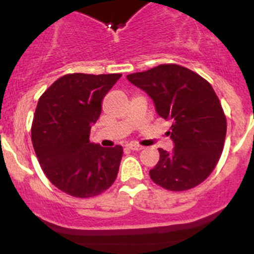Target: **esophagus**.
Returning a JSON list of instances; mask_svg holds the SVG:
<instances>
[{"instance_id": "esophagus-1", "label": "esophagus", "mask_w": 254, "mask_h": 254, "mask_svg": "<svg viewBox=\"0 0 254 254\" xmlns=\"http://www.w3.org/2000/svg\"><path fill=\"white\" fill-rule=\"evenodd\" d=\"M127 147L130 148V150H132V151H140L143 148L142 146L137 145V143H129V145H127Z\"/></svg>"}]
</instances>
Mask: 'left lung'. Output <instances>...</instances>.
Instances as JSON below:
<instances>
[{
  "mask_svg": "<svg viewBox=\"0 0 254 254\" xmlns=\"http://www.w3.org/2000/svg\"><path fill=\"white\" fill-rule=\"evenodd\" d=\"M127 78L152 98L157 114L172 123L171 152L158 148L150 171L156 184L172 191L188 190L214 171L224 150L226 117L211 84L198 73L165 64Z\"/></svg>",
  "mask_w": 254,
  "mask_h": 254,
  "instance_id": "obj_1",
  "label": "left lung"
}]
</instances>
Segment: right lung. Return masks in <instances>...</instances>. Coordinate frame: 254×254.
<instances>
[{
  "mask_svg": "<svg viewBox=\"0 0 254 254\" xmlns=\"http://www.w3.org/2000/svg\"><path fill=\"white\" fill-rule=\"evenodd\" d=\"M120 77V73H68L39 98L32 125L33 147L49 181L68 195H99L117 178L123 147L92 143L89 134L104 96Z\"/></svg>",
  "mask_w": 254,
  "mask_h": 254,
  "instance_id": "right-lung-1",
  "label": "right lung"
}]
</instances>
